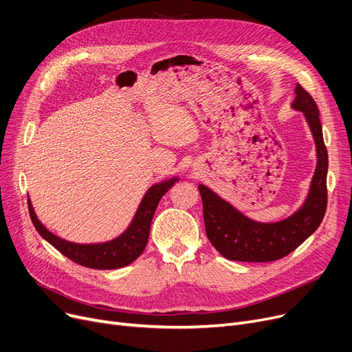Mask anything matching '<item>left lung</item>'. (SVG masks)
I'll use <instances>...</instances> for the list:
<instances>
[{
  "label": "left lung",
  "mask_w": 352,
  "mask_h": 352,
  "mask_svg": "<svg viewBox=\"0 0 352 352\" xmlns=\"http://www.w3.org/2000/svg\"><path fill=\"white\" fill-rule=\"evenodd\" d=\"M292 109L302 111L316 146V167L304 205L279 222H256L205 185H199L210 243L222 256L239 262H272L289 255L321 225L327 210L328 152L316 103L299 85Z\"/></svg>",
  "instance_id": "obj_1"
}]
</instances>
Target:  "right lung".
I'll list each match as a JSON object with an SVG mask.
<instances>
[{
	"instance_id": "obj_1",
	"label": "right lung",
	"mask_w": 352,
	"mask_h": 352,
	"mask_svg": "<svg viewBox=\"0 0 352 352\" xmlns=\"http://www.w3.org/2000/svg\"><path fill=\"white\" fill-rule=\"evenodd\" d=\"M177 180L179 177H172L170 180L156 183L152 188H148L129 228L120 236L103 243L81 245L61 239L50 232L38 221L30 199L28 210L32 225L36 226L40 236H43L50 245H53L64 256L81 266L91 267V270H117V267H123L133 261H136L142 255L150 235V225H152L153 214L160 199Z\"/></svg>"
}]
</instances>
